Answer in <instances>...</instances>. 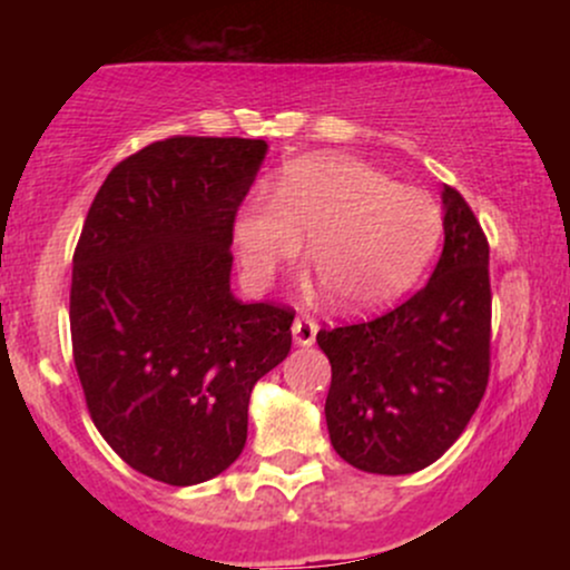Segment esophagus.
Returning <instances> with one entry per match:
<instances>
[{"mask_svg": "<svg viewBox=\"0 0 570 570\" xmlns=\"http://www.w3.org/2000/svg\"><path fill=\"white\" fill-rule=\"evenodd\" d=\"M316 332H318V324L313 322V318H294L292 324V337L297 345H313V340H316Z\"/></svg>", "mask_w": 570, "mask_h": 570, "instance_id": "esophagus-1", "label": "esophagus"}]
</instances>
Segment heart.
Wrapping results in <instances>:
<instances>
[{"label":"heart","mask_w":570,"mask_h":570,"mask_svg":"<svg viewBox=\"0 0 570 570\" xmlns=\"http://www.w3.org/2000/svg\"><path fill=\"white\" fill-rule=\"evenodd\" d=\"M440 212L426 193L394 185L362 160L318 155L292 163L271 203H248L233 225L240 276L265 289L299 244L330 303L370 311L396 297L426 263Z\"/></svg>","instance_id":"heart-1"}]
</instances>
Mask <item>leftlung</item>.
<instances>
[{
	"label": "left lung",
	"instance_id": "1",
	"mask_svg": "<svg viewBox=\"0 0 570 570\" xmlns=\"http://www.w3.org/2000/svg\"><path fill=\"white\" fill-rule=\"evenodd\" d=\"M444 246L429 284L381 318L316 335L332 364V448L370 474L434 463L480 407L490 372L488 238L444 185Z\"/></svg>",
	"mask_w": 570,
	"mask_h": 570
}]
</instances>
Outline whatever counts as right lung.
<instances>
[{"instance_id":"right-lung-1","label":"right lung","mask_w":570,"mask_h":570,"mask_svg":"<svg viewBox=\"0 0 570 570\" xmlns=\"http://www.w3.org/2000/svg\"><path fill=\"white\" fill-rule=\"evenodd\" d=\"M263 139L174 136L109 171L71 271V348L98 434L136 472L198 485L246 444L248 399L294 313L230 292L233 222Z\"/></svg>"}]
</instances>
